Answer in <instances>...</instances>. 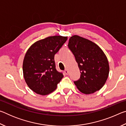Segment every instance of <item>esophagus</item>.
<instances>
[{
    "label": "esophagus",
    "instance_id": "obj_1",
    "mask_svg": "<svg viewBox=\"0 0 126 126\" xmlns=\"http://www.w3.org/2000/svg\"><path fill=\"white\" fill-rule=\"evenodd\" d=\"M64 73L66 74V75H67V74H68V71L67 69H65L64 71Z\"/></svg>",
    "mask_w": 126,
    "mask_h": 126
}]
</instances>
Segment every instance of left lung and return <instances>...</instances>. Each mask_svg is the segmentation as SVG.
I'll use <instances>...</instances> for the list:
<instances>
[{"label": "left lung", "mask_w": 126, "mask_h": 126, "mask_svg": "<svg viewBox=\"0 0 126 126\" xmlns=\"http://www.w3.org/2000/svg\"><path fill=\"white\" fill-rule=\"evenodd\" d=\"M68 47L75 57L80 76L74 83L79 91L91 94L99 91L107 79L109 64L105 54L96 44L78 35L69 38Z\"/></svg>", "instance_id": "8db88e82"}]
</instances>
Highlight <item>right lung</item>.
<instances>
[{
  "instance_id": "add662e5",
  "label": "right lung",
  "mask_w": 126,
  "mask_h": 126,
  "mask_svg": "<svg viewBox=\"0 0 126 126\" xmlns=\"http://www.w3.org/2000/svg\"><path fill=\"white\" fill-rule=\"evenodd\" d=\"M67 40V37L61 35L49 37L36 42L27 50L23 61V76L30 89L36 93H52L63 77L55 68L54 55Z\"/></svg>"
}]
</instances>
